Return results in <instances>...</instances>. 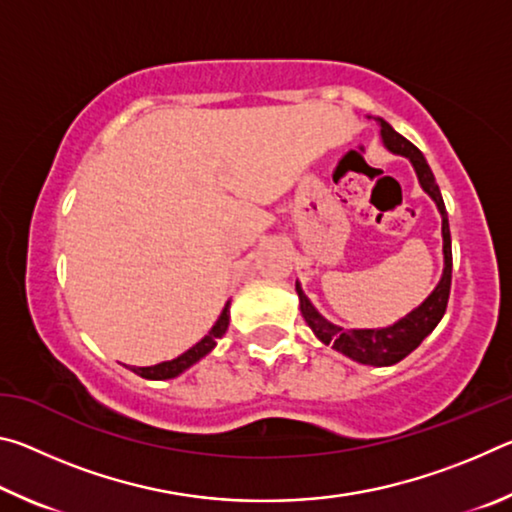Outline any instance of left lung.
Listing matches in <instances>:
<instances>
[{
  "label": "left lung",
  "mask_w": 512,
  "mask_h": 512,
  "mask_svg": "<svg viewBox=\"0 0 512 512\" xmlns=\"http://www.w3.org/2000/svg\"><path fill=\"white\" fill-rule=\"evenodd\" d=\"M379 126H381L384 144L393 153L406 155V158L413 162L422 189L433 198V201H436L440 214H443V241H445L443 280L438 282V287L433 289L431 296L424 300L418 309H413L409 316L400 320V323L384 329H341L332 323H327V320L314 309V305L307 300L305 293H302L300 284H296V289L300 296L302 316H305L307 325L314 329V334L325 345H332L334 350L343 352L345 357H350L359 363H366V366H393V363L409 357V354L424 341V336H429L433 332V327L440 323V318L445 314L449 289H452V235H449L445 201L443 196H440L436 178H433L429 164L424 160V155L418 151V146H413L406 137L393 131V126L386 124L384 119H379Z\"/></svg>",
  "instance_id": "obj_1"
}]
</instances>
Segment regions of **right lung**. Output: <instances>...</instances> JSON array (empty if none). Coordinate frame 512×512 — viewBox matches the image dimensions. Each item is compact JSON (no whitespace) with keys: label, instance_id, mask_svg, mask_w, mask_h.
Segmentation results:
<instances>
[{"label":"right lung","instance_id":"1","mask_svg":"<svg viewBox=\"0 0 512 512\" xmlns=\"http://www.w3.org/2000/svg\"><path fill=\"white\" fill-rule=\"evenodd\" d=\"M228 323H230V302L223 307L219 320H216L214 327L210 329V334H207L203 341H198L194 348H189L185 354H180L178 359L162 361V363H158V366L131 368V370L137 372V375L144 377V379H171V377H176L183 370H187L189 366H194L198 359H203L205 354L214 348L216 339H221V336L225 334V329H228Z\"/></svg>","mask_w":512,"mask_h":512}]
</instances>
